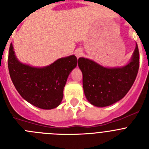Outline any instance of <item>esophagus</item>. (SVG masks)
Here are the masks:
<instances>
[{
	"mask_svg": "<svg viewBox=\"0 0 149 149\" xmlns=\"http://www.w3.org/2000/svg\"><path fill=\"white\" fill-rule=\"evenodd\" d=\"M75 55L77 58H79V57L82 55V51H81V50H77V51H75Z\"/></svg>",
	"mask_w": 149,
	"mask_h": 149,
	"instance_id": "obj_1",
	"label": "esophagus"
}]
</instances>
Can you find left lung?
<instances>
[{
    "instance_id": "8db88e82",
    "label": "left lung",
    "mask_w": 149,
    "mask_h": 149,
    "mask_svg": "<svg viewBox=\"0 0 149 149\" xmlns=\"http://www.w3.org/2000/svg\"><path fill=\"white\" fill-rule=\"evenodd\" d=\"M84 94L91 104L104 107L123 98L132 86L139 66L137 45L131 60L122 67H104L92 60L78 59Z\"/></svg>"
}]
</instances>
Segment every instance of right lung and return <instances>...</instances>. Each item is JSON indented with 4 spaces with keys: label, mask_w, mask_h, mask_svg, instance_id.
<instances>
[{
    "label": "right lung",
    "mask_w": 149,
    "mask_h": 149,
    "mask_svg": "<svg viewBox=\"0 0 149 149\" xmlns=\"http://www.w3.org/2000/svg\"><path fill=\"white\" fill-rule=\"evenodd\" d=\"M77 64V57L71 55L47 66H31L17 59L10 45L8 68L12 81L22 98L39 108L51 110L60 104L67 78Z\"/></svg>",
    "instance_id": "obj_1"
}]
</instances>
